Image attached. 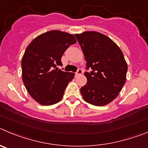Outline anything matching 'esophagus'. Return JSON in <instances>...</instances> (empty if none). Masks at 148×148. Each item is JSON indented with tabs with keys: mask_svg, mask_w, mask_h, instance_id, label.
Returning a JSON list of instances; mask_svg holds the SVG:
<instances>
[{
	"mask_svg": "<svg viewBox=\"0 0 148 148\" xmlns=\"http://www.w3.org/2000/svg\"><path fill=\"white\" fill-rule=\"evenodd\" d=\"M82 72H83V71H82V69H77V72H76V75H77V76L80 75V74H82Z\"/></svg>",
	"mask_w": 148,
	"mask_h": 148,
	"instance_id": "1",
	"label": "esophagus"
}]
</instances>
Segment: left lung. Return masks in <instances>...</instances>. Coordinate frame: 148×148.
Returning <instances> with one entry per match:
<instances>
[{
  "label": "left lung",
  "instance_id": "left-lung-1",
  "mask_svg": "<svg viewBox=\"0 0 148 148\" xmlns=\"http://www.w3.org/2000/svg\"><path fill=\"white\" fill-rule=\"evenodd\" d=\"M86 60V86L80 88L84 100L96 106L112 102L125 83L127 65L123 53L106 35L97 32L76 34Z\"/></svg>",
  "mask_w": 148,
  "mask_h": 148
}]
</instances>
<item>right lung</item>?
<instances>
[{
	"mask_svg": "<svg viewBox=\"0 0 148 148\" xmlns=\"http://www.w3.org/2000/svg\"><path fill=\"white\" fill-rule=\"evenodd\" d=\"M77 42L73 34L52 30L38 36L23 56L22 79L33 99L42 106H51L62 99L74 73L58 69L66 49Z\"/></svg>",
	"mask_w": 148,
	"mask_h": 148,
	"instance_id": "add662e5",
	"label": "right lung"
}]
</instances>
